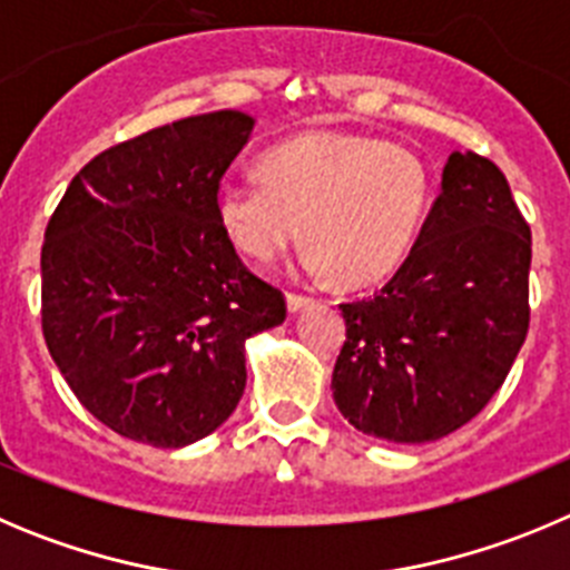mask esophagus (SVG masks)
<instances>
[{"mask_svg":"<svg viewBox=\"0 0 570 570\" xmlns=\"http://www.w3.org/2000/svg\"><path fill=\"white\" fill-rule=\"evenodd\" d=\"M311 296H305V294H288V311L291 313H296V311H302V307H307L311 305Z\"/></svg>","mask_w":570,"mask_h":570,"instance_id":"obj_1","label":"esophagus"}]
</instances>
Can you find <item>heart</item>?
<instances>
[{
  "label": "heart",
  "mask_w": 570,
  "mask_h": 570,
  "mask_svg": "<svg viewBox=\"0 0 570 570\" xmlns=\"http://www.w3.org/2000/svg\"><path fill=\"white\" fill-rule=\"evenodd\" d=\"M430 203V166L410 146L316 129L268 149L259 180L226 183L214 214L245 257L271 263L305 232L311 274L370 285L404 263Z\"/></svg>",
  "instance_id": "1"
}]
</instances>
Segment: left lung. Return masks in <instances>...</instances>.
<instances>
[{
    "label": "left lung",
    "instance_id": "obj_1",
    "mask_svg": "<svg viewBox=\"0 0 570 570\" xmlns=\"http://www.w3.org/2000/svg\"><path fill=\"white\" fill-rule=\"evenodd\" d=\"M531 228L489 158L452 153L410 257L373 296L344 302L338 412L364 435L426 443L503 387L529 333Z\"/></svg>",
    "mask_w": 570,
    "mask_h": 570
}]
</instances>
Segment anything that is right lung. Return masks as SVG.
<instances>
[{
    "label": "right lung",
    "instance_id": "obj_1",
    "mask_svg": "<svg viewBox=\"0 0 570 570\" xmlns=\"http://www.w3.org/2000/svg\"><path fill=\"white\" fill-rule=\"evenodd\" d=\"M250 129L220 109L109 146L47 223V350L118 435L160 449L206 438L243 399L245 342L285 322L282 291L245 268L214 214Z\"/></svg>",
    "mask_w": 570,
    "mask_h": 570
}]
</instances>
